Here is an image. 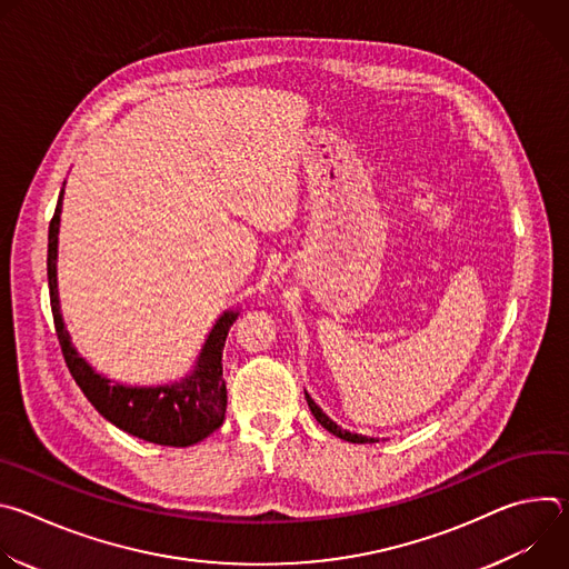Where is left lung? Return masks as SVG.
<instances>
[{
  "mask_svg": "<svg viewBox=\"0 0 569 569\" xmlns=\"http://www.w3.org/2000/svg\"><path fill=\"white\" fill-rule=\"evenodd\" d=\"M306 400H308V408H310V412H312V417L317 419V423L321 426V428H327L331 435H336V437H340V439H345V441H351V443H376L378 439L376 437H365V435H356V432H349V430H342L333 419H329L327 415L321 412V408L319 405L306 393Z\"/></svg>",
  "mask_w": 569,
  "mask_h": 569,
  "instance_id": "8db88e82",
  "label": "left lung"
}]
</instances>
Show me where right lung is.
<instances>
[{
	"label": "right lung",
	"mask_w": 569,
	"mask_h": 569,
	"mask_svg": "<svg viewBox=\"0 0 569 569\" xmlns=\"http://www.w3.org/2000/svg\"><path fill=\"white\" fill-rule=\"evenodd\" d=\"M62 191L49 222V254H47V277L51 295V312L56 323V336L64 362L83 389L88 400L94 405L97 412L108 419L119 430L157 443L187 448L207 439L224 421L227 410V387L222 380V349L231 323L240 315L238 310H224L213 329L209 331L202 351L182 380L154 387H132L101 376L83 356L71 345L69 331L62 321L60 299H58V231L62 213Z\"/></svg>",
	"instance_id": "add662e5"
}]
</instances>
